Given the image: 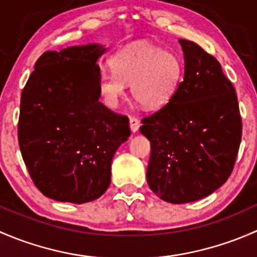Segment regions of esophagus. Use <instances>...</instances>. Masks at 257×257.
Segmentation results:
<instances>
[{
  "mask_svg": "<svg viewBox=\"0 0 257 257\" xmlns=\"http://www.w3.org/2000/svg\"><path fill=\"white\" fill-rule=\"evenodd\" d=\"M129 125H131V129L132 132H137L139 129V125H141V121H139L138 118H136V116H132L131 119H129Z\"/></svg>",
  "mask_w": 257,
  "mask_h": 257,
  "instance_id": "esophagus-1",
  "label": "esophagus"
}]
</instances>
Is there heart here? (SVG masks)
<instances>
[{"label": "heart", "instance_id": "b5f03b06", "mask_svg": "<svg viewBox=\"0 0 257 257\" xmlns=\"http://www.w3.org/2000/svg\"><path fill=\"white\" fill-rule=\"evenodd\" d=\"M113 71H103L98 88L105 104L116 107L132 83V94L143 107L165 104L177 89L181 77L180 61L172 52L138 43L124 48L110 59Z\"/></svg>", "mask_w": 257, "mask_h": 257}]
</instances>
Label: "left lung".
Instances as JSON below:
<instances>
[{"label":"left lung","instance_id":"left-lung-1","mask_svg":"<svg viewBox=\"0 0 257 257\" xmlns=\"http://www.w3.org/2000/svg\"><path fill=\"white\" fill-rule=\"evenodd\" d=\"M179 43L184 78L141 126L152 148L149 188L172 204L196 201L220 188L231 175L242 136L235 88L219 61L191 41Z\"/></svg>","mask_w":257,"mask_h":257}]
</instances>
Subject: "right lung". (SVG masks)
Returning a JSON list of instances; mask_svg holds the SVG:
<instances>
[{
	"label": "right lung",
	"mask_w": 257,
	"mask_h": 257,
	"mask_svg": "<svg viewBox=\"0 0 257 257\" xmlns=\"http://www.w3.org/2000/svg\"><path fill=\"white\" fill-rule=\"evenodd\" d=\"M105 48L47 51L21 93L18 144L36 188L62 203L98 199L110 184L114 153L129 119L99 102L97 59Z\"/></svg>",
	"instance_id": "1"
}]
</instances>
